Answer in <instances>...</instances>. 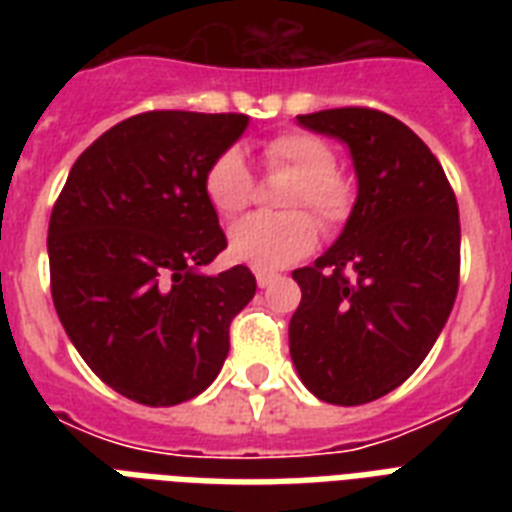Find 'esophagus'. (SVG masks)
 <instances>
[{
    "label": "esophagus",
    "mask_w": 512,
    "mask_h": 512,
    "mask_svg": "<svg viewBox=\"0 0 512 512\" xmlns=\"http://www.w3.org/2000/svg\"><path fill=\"white\" fill-rule=\"evenodd\" d=\"M255 276H257V287L260 289H268L273 281H276V276H273V273H265V271H257Z\"/></svg>",
    "instance_id": "esophagus-1"
}]
</instances>
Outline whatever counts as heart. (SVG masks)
<instances>
[{
  "label": "heart",
  "instance_id": "1",
  "mask_svg": "<svg viewBox=\"0 0 512 512\" xmlns=\"http://www.w3.org/2000/svg\"><path fill=\"white\" fill-rule=\"evenodd\" d=\"M271 170H287L297 177L284 196L287 209H311L324 228L340 225L350 212V185L335 172V151L316 135L284 132L263 146ZM204 193L223 220L239 217L255 196V180L244 156L228 148L209 164ZM316 244V223L305 212L255 215L233 225L228 252L233 260L255 271H279L308 255Z\"/></svg>",
  "mask_w": 512,
  "mask_h": 512
}]
</instances>
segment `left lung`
I'll use <instances>...</instances> for the list:
<instances>
[{
  "label": "left lung",
  "mask_w": 512,
  "mask_h": 512,
  "mask_svg": "<svg viewBox=\"0 0 512 512\" xmlns=\"http://www.w3.org/2000/svg\"><path fill=\"white\" fill-rule=\"evenodd\" d=\"M348 146L356 201L337 241L297 268L303 300L289 321L300 380L327 404L396 390L428 356L460 284V209L430 148L372 108L297 116Z\"/></svg>",
  "instance_id": "1"
}]
</instances>
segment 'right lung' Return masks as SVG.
<instances>
[{"instance_id": "right-lung-1", "label": "right lung", "mask_w": 512, "mask_h": 512, "mask_svg": "<svg viewBox=\"0 0 512 512\" xmlns=\"http://www.w3.org/2000/svg\"><path fill=\"white\" fill-rule=\"evenodd\" d=\"M249 116L148 111L74 162L47 231L52 303L92 372L146 406L212 385L231 319L255 297L247 265L204 273L225 233L204 193Z\"/></svg>"}]
</instances>
